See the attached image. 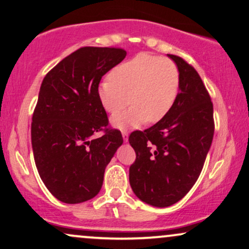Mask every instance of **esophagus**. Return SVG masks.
I'll use <instances>...</instances> for the list:
<instances>
[{
	"mask_svg": "<svg viewBox=\"0 0 249 249\" xmlns=\"http://www.w3.org/2000/svg\"><path fill=\"white\" fill-rule=\"evenodd\" d=\"M123 139H124L125 142H127L128 141V134L126 133V132H123Z\"/></svg>",
	"mask_w": 249,
	"mask_h": 249,
	"instance_id": "1",
	"label": "esophagus"
}]
</instances>
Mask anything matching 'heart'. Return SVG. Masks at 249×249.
Masks as SVG:
<instances>
[{"label": "heart", "mask_w": 249, "mask_h": 249, "mask_svg": "<svg viewBox=\"0 0 249 249\" xmlns=\"http://www.w3.org/2000/svg\"><path fill=\"white\" fill-rule=\"evenodd\" d=\"M179 92L177 65L168 58L141 53L127 59L97 86V96L106 111L115 114L128 103L127 111L111 117L119 130L139 127L147 121L157 123L174 107Z\"/></svg>", "instance_id": "heart-1"}]
</instances>
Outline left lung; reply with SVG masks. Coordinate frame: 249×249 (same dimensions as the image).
I'll return each instance as SVG.
<instances>
[{"mask_svg":"<svg viewBox=\"0 0 249 249\" xmlns=\"http://www.w3.org/2000/svg\"><path fill=\"white\" fill-rule=\"evenodd\" d=\"M179 71V92L164 118L128 141L137 159L130 166V185L143 202L172 206L197 180L213 137L212 99L199 73L181 57L168 55Z\"/></svg>","mask_w":249,"mask_h":249,"instance_id":"left-lung-1","label":"left lung"}]
</instances>
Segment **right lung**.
Listing matches in <instances>:
<instances>
[{
  "label": "right lung",
  "instance_id": "add662e5",
  "mask_svg": "<svg viewBox=\"0 0 249 249\" xmlns=\"http://www.w3.org/2000/svg\"><path fill=\"white\" fill-rule=\"evenodd\" d=\"M125 56L124 49L84 47L41 84L31 127L34 161L43 184L62 202L81 203L97 195L107 165L122 146L121 132L106 128L97 86ZM103 128L105 134L95 140Z\"/></svg>",
  "mask_w": 249,
  "mask_h": 249
}]
</instances>
